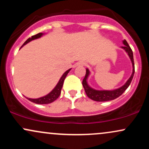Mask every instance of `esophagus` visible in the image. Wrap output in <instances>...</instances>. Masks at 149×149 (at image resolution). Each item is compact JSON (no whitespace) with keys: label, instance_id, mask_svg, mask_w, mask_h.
Masks as SVG:
<instances>
[{"label":"esophagus","instance_id":"esophagus-1","mask_svg":"<svg viewBox=\"0 0 149 149\" xmlns=\"http://www.w3.org/2000/svg\"><path fill=\"white\" fill-rule=\"evenodd\" d=\"M85 65H86V64H85V62H84V61H80V62H78V64H77V66H85Z\"/></svg>","mask_w":149,"mask_h":149}]
</instances>
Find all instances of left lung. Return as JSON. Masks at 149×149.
Wrapping results in <instances>:
<instances>
[{"instance_id": "8db88e82", "label": "left lung", "mask_w": 149, "mask_h": 149, "mask_svg": "<svg viewBox=\"0 0 149 149\" xmlns=\"http://www.w3.org/2000/svg\"><path fill=\"white\" fill-rule=\"evenodd\" d=\"M123 43L124 44L123 46H122V48L125 49L126 52L127 53L128 56L130 58L132 64V73L131 76L130 77L129 79L126 82L125 84L120 88L116 89L113 90H97L95 89L92 88L91 87L89 86L87 82L89 75H90V71L88 69H86V74H85V78L83 80V88L85 89V92L86 93L87 96L91 100L96 101V102H107V101L113 100L115 99L120 96L123 92L125 91L129 85H130L132 80L133 76L134 74V58H133V52L132 49L128 45L127 42L125 40H123Z\"/></svg>"}]
</instances>
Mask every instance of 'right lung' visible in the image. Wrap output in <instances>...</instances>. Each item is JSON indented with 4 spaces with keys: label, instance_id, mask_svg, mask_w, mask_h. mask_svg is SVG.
Masks as SVG:
<instances>
[{
    "label": "right lung",
    "instance_id": "obj_1",
    "mask_svg": "<svg viewBox=\"0 0 149 149\" xmlns=\"http://www.w3.org/2000/svg\"><path fill=\"white\" fill-rule=\"evenodd\" d=\"M42 35H43V33H39L36 34V35H34L33 36H31V38H28L26 40L24 43L22 45V47H20V48H22L24 45H25L26 44H27L28 42L31 41V40L39 38L41 37ZM71 69L67 70V71H66V72L62 75V76L61 77L60 80H59V82H58V83L55 86V88L53 89L52 91L49 92V94H47V95L38 99H31V98H27V99H28L29 101H31V102L38 104H47L52 103V102H54V101H55L58 97H59V95H60L61 90V88H62L63 83H64L65 78H66V76H67V74L69 73Z\"/></svg>",
    "mask_w": 149,
    "mask_h": 149
}]
</instances>
